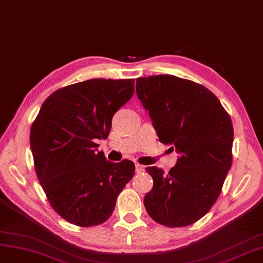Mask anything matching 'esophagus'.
<instances>
[{"label":"esophagus","mask_w":263,"mask_h":263,"mask_svg":"<svg viewBox=\"0 0 263 263\" xmlns=\"http://www.w3.org/2000/svg\"><path fill=\"white\" fill-rule=\"evenodd\" d=\"M144 172V166L140 164H135V173L137 174H142Z\"/></svg>","instance_id":"esophagus-1"}]
</instances>
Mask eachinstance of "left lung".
I'll return each instance as SVG.
<instances>
[{"label": "left lung", "instance_id": "8db88e82", "mask_svg": "<svg viewBox=\"0 0 263 263\" xmlns=\"http://www.w3.org/2000/svg\"><path fill=\"white\" fill-rule=\"evenodd\" d=\"M137 95L157 132L179 158L167 174L145 171L153 188L144 197L148 215L167 227L196 223L216 202L232 166L231 117L206 87L174 75L137 79Z\"/></svg>", "mask_w": 263, "mask_h": 263}]
</instances>
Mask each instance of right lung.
<instances>
[{"label": "right lung", "mask_w": 263, "mask_h": 263, "mask_svg": "<svg viewBox=\"0 0 263 263\" xmlns=\"http://www.w3.org/2000/svg\"><path fill=\"white\" fill-rule=\"evenodd\" d=\"M133 92V79L72 84L50 95L31 124L38 180L50 205L71 224L90 227L106 222L134 176L133 162H109L96 143L107 139L114 115Z\"/></svg>", "instance_id": "1"}]
</instances>
